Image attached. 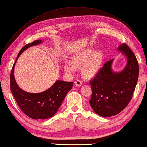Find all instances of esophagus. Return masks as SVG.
Here are the masks:
<instances>
[{
	"instance_id": "obj_1",
	"label": "esophagus",
	"mask_w": 147,
	"mask_h": 147,
	"mask_svg": "<svg viewBox=\"0 0 147 147\" xmlns=\"http://www.w3.org/2000/svg\"><path fill=\"white\" fill-rule=\"evenodd\" d=\"M75 86H82V82L80 80H77L75 82Z\"/></svg>"
}]
</instances>
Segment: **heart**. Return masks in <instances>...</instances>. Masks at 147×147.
<instances>
[{
    "label": "heart",
    "instance_id": "heart-1",
    "mask_svg": "<svg viewBox=\"0 0 147 147\" xmlns=\"http://www.w3.org/2000/svg\"><path fill=\"white\" fill-rule=\"evenodd\" d=\"M104 61V55L102 51L87 49L73 55L71 58V62H65L63 68L65 73L71 74L82 66L81 73L83 77L92 79L101 71Z\"/></svg>",
    "mask_w": 147,
    "mask_h": 147
}]
</instances>
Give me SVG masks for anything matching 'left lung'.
Segmentation results:
<instances>
[{
	"label": "left lung",
	"instance_id": "left-lung-1",
	"mask_svg": "<svg viewBox=\"0 0 147 147\" xmlns=\"http://www.w3.org/2000/svg\"><path fill=\"white\" fill-rule=\"evenodd\" d=\"M117 50L127 59L124 69L114 72L112 69L114 59H111L90 82L92 91L90 104L95 113L102 117L113 116L125 109L138 82L139 65L136 56L125 43Z\"/></svg>",
	"mask_w": 147,
	"mask_h": 147
}]
</instances>
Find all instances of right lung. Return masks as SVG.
Segmentation results:
<instances>
[{"label":"right lung","instance_id":"right-lung-1","mask_svg":"<svg viewBox=\"0 0 147 147\" xmlns=\"http://www.w3.org/2000/svg\"><path fill=\"white\" fill-rule=\"evenodd\" d=\"M42 43L41 40H35L22 48L12 66L10 76L11 91L18 106L26 115L34 119H45L54 116L73 85V82L57 80L51 88L38 93L26 92L19 87L14 75L18 59L27 49Z\"/></svg>","mask_w":147,"mask_h":147}]
</instances>
